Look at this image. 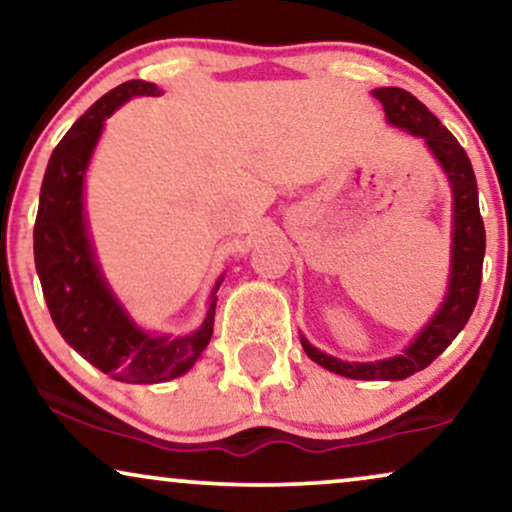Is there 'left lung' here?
I'll use <instances>...</instances> for the list:
<instances>
[{
    "mask_svg": "<svg viewBox=\"0 0 512 512\" xmlns=\"http://www.w3.org/2000/svg\"><path fill=\"white\" fill-rule=\"evenodd\" d=\"M373 95L382 102L389 123L422 137L438 163L443 165L454 193V233H452V275L447 286V298L436 317L424 326L415 342L403 354L375 363H349L333 359L305 338V354L331 373L352 377V380H405V377L424 370L433 359L450 347L466 321L471 319L478 303L482 282V258H485V223L478 205V184H475L473 165L464 146L457 142L436 116L403 88H377Z\"/></svg>",
    "mask_w": 512,
    "mask_h": 512,
    "instance_id": "left-lung-1",
    "label": "left lung"
}]
</instances>
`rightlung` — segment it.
Masks as SVG:
<instances>
[{"instance_id":"right-lung-1","label":"right lung","mask_w":512,"mask_h":512,"mask_svg":"<svg viewBox=\"0 0 512 512\" xmlns=\"http://www.w3.org/2000/svg\"><path fill=\"white\" fill-rule=\"evenodd\" d=\"M158 93L153 83L125 81L100 97L72 125L48 160L34 221V263L55 328L95 368L132 384L165 382L184 375L212 340L216 312L214 298L205 324L186 338L146 335L111 296L86 233L83 174L100 139L104 118L130 97Z\"/></svg>"}]
</instances>
